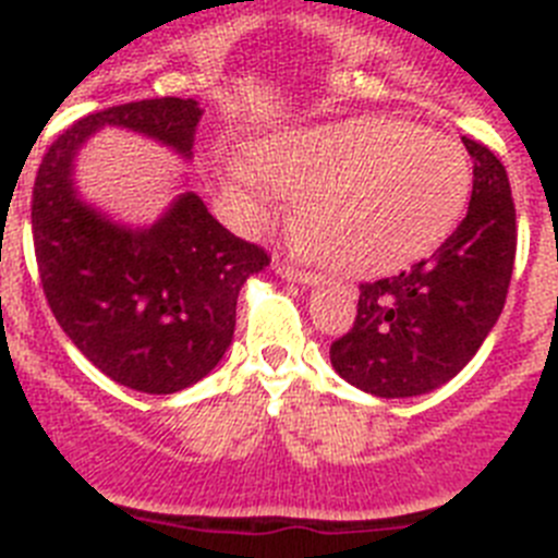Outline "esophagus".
Wrapping results in <instances>:
<instances>
[{
	"label": "esophagus",
	"instance_id": "1",
	"mask_svg": "<svg viewBox=\"0 0 558 558\" xmlns=\"http://www.w3.org/2000/svg\"><path fill=\"white\" fill-rule=\"evenodd\" d=\"M272 269H275V272H278L283 280H291V283H300V286H314V283H319V275L305 272V269H298V267H291V264H286V260H275Z\"/></svg>",
	"mask_w": 558,
	"mask_h": 558
}]
</instances>
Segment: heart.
I'll list each match as a JSON object with an SVG mask.
<instances>
[{"label": "heart", "mask_w": 558, "mask_h": 558, "mask_svg": "<svg viewBox=\"0 0 558 558\" xmlns=\"http://www.w3.org/2000/svg\"><path fill=\"white\" fill-rule=\"evenodd\" d=\"M253 163L280 197L300 199L305 247L350 275L391 272L434 250L473 189L459 142L389 117L278 135ZM235 183L258 189L244 169Z\"/></svg>", "instance_id": "b5f03b06"}]
</instances>
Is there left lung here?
Here are the masks:
<instances>
[{
	"mask_svg": "<svg viewBox=\"0 0 558 558\" xmlns=\"http://www.w3.org/2000/svg\"><path fill=\"white\" fill-rule=\"evenodd\" d=\"M473 197L459 228L430 258L361 283L359 314L330 344V364L375 398H414L448 384L498 323L517 253V214L506 167L464 138Z\"/></svg>",
	"mask_w": 558,
	"mask_h": 558,
	"instance_id": "obj_1",
	"label": "left lung"
}]
</instances>
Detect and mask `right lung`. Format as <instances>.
Returning a JSON list of instances; mask_svg holds the SVG:
<instances>
[{
  "instance_id": "right-lung-1",
  "label": "right lung",
  "mask_w": 558,
  "mask_h": 558,
  "mask_svg": "<svg viewBox=\"0 0 558 558\" xmlns=\"http://www.w3.org/2000/svg\"><path fill=\"white\" fill-rule=\"evenodd\" d=\"M199 117L197 99L113 105L60 133L35 174V260L54 319L99 373L147 395L185 389L222 361L239 291L269 255L222 228L194 192L149 228L113 222L77 197L74 158L108 124L192 158Z\"/></svg>"
}]
</instances>
